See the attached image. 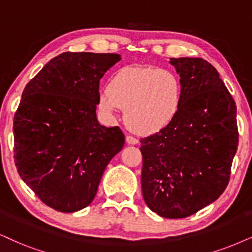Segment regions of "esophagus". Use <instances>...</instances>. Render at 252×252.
Masks as SVG:
<instances>
[{
  "mask_svg": "<svg viewBox=\"0 0 252 252\" xmlns=\"http://www.w3.org/2000/svg\"><path fill=\"white\" fill-rule=\"evenodd\" d=\"M126 141L128 144H131V145H136L137 143H138V139H136L135 137H132V136H126Z\"/></svg>",
  "mask_w": 252,
  "mask_h": 252,
  "instance_id": "1",
  "label": "esophagus"
}]
</instances>
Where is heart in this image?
<instances>
[{
    "label": "heart",
    "instance_id": "b5f03b06",
    "mask_svg": "<svg viewBox=\"0 0 252 252\" xmlns=\"http://www.w3.org/2000/svg\"><path fill=\"white\" fill-rule=\"evenodd\" d=\"M183 103L184 86L176 73L141 66L120 68L97 96V108L104 116L111 119L122 108L126 126L139 136L168 128Z\"/></svg>",
    "mask_w": 252,
    "mask_h": 252
}]
</instances>
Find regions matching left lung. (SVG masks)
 <instances>
[{
	"instance_id": "obj_1",
	"label": "left lung",
	"mask_w": 252,
	"mask_h": 252,
	"mask_svg": "<svg viewBox=\"0 0 252 252\" xmlns=\"http://www.w3.org/2000/svg\"><path fill=\"white\" fill-rule=\"evenodd\" d=\"M184 103L168 128L141 139L142 193L152 212L183 219L211 205L229 183L238 146L236 104L202 58H171Z\"/></svg>"
}]
</instances>
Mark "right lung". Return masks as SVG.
<instances>
[{
  "label": "right lung",
  "instance_id": "right-lung-1",
  "mask_svg": "<svg viewBox=\"0 0 252 252\" xmlns=\"http://www.w3.org/2000/svg\"><path fill=\"white\" fill-rule=\"evenodd\" d=\"M116 53L63 52L25 86L14 119L15 164L51 208L74 213L96 195L107 165L122 150L119 126L98 123V84Z\"/></svg>",
  "mask_w": 252,
  "mask_h": 252
}]
</instances>
